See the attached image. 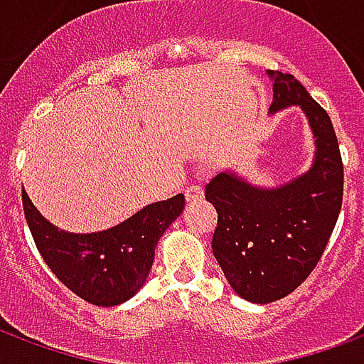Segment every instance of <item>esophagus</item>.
<instances>
[{
  "label": "esophagus",
  "mask_w": 364,
  "mask_h": 364,
  "mask_svg": "<svg viewBox=\"0 0 364 364\" xmlns=\"http://www.w3.org/2000/svg\"><path fill=\"white\" fill-rule=\"evenodd\" d=\"M203 195H205V191H203L200 185H189V187L185 189V197H187V200H197V198H203Z\"/></svg>",
  "instance_id": "34e87169"
}]
</instances>
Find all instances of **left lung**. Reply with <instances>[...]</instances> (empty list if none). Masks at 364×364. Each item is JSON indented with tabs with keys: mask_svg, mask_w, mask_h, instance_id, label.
Instances as JSON below:
<instances>
[{
	"mask_svg": "<svg viewBox=\"0 0 364 364\" xmlns=\"http://www.w3.org/2000/svg\"><path fill=\"white\" fill-rule=\"evenodd\" d=\"M267 74L273 80L271 112L298 105L308 117L316 138L312 167L274 189L222 171L205 191L218 214L214 257L230 287L255 304L284 298L308 279L343 203V161L329 114L294 75Z\"/></svg>",
	"mask_w": 364,
	"mask_h": 364,
	"instance_id": "1",
	"label": "left lung"
}]
</instances>
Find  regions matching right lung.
<instances>
[{
  "label": "right lung",
  "mask_w": 364,
  "mask_h": 364,
  "mask_svg": "<svg viewBox=\"0 0 364 364\" xmlns=\"http://www.w3.org/2000/svg\"><path fill=\"white\" fill-rule=\"evenodd\" d=\"M181 193L148 205L114 228L70 234L52 226L23 191V210L36 250L58 281L95 306L127 302L142 289L159 237L183 213Z\"/></svg>",
  "instance_id": "obj_1"
}]
</instances>
